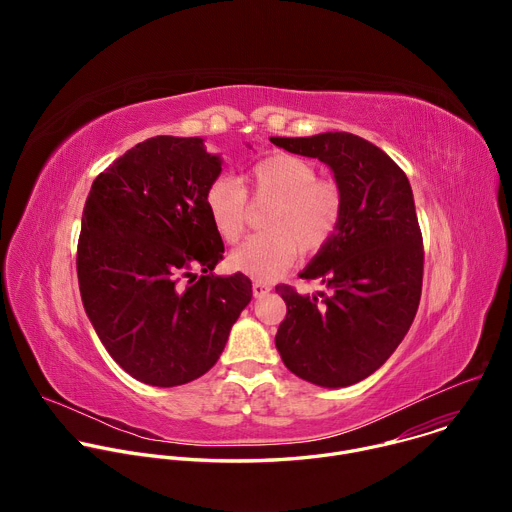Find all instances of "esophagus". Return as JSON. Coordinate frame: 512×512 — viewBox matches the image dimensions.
<instances>
[{"mask_svg": "<svg viewBox=\"0 0 512 512\" xmlns=\"http://www.w3.org/2000/svg\"><path fill=\"white\" fill-rule=\"evenodd\" d=\"M269 291H271V283L261 281V279H255V281H253V296H255V298H263L265 294H269Z\"/></svg>", "mask_w": 512, "mask_h": 512, "instance_id": "obj_1", "label": "esophagus"}]
</instances>
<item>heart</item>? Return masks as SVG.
<instances>
[{"label": "heart", "instance_id": "heart-1", "mask_svg": "<svg viewBox=\"0 0 512 512\" xmlns=\"http://www.w3.org/2000/svg\"><path fill=\"white\" fill-rule=\"evenodd\" d=\"M243 184L216 176L204 192L210 223L227 243H237L247 229L249 198L273 200L259 233L237 247L229 263L255 279H271L296 259L298 251L316 253L336 235L344 216V192L332 178H318V168L291 154L259 160Z\"/></svg>", "mask_w": 512, "mask_h": 512}]
</instances>
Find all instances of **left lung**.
<instances>
[{
  "instance_id": "8db88e82",
  "label": "left lung",
  "mask_w": 512,
  "mask_h": 512,
  "mask_svg": "<svg viewBox=\"0 0 512 512\" xmlns=\"http://www.w3.org/2000/svg\"><path fill=\"white\" fill-rule=\"evenodd\" d=\"M271 143L328 164L344 192L336 235L300 275L320 279L328 291L302 296L296 287L279 285L287 314L275 346L300 379L348 387L381 367L415 318L423 239L413 192L405 172L358 135L328 131L271 137Z\"/></svg>"
}]
</instances>
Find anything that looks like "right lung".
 Returning <instances> with one entry per match:
<instances>
[{"mask_svg": "<svg viewBox=\"0 0 512 512\" xmlns=\"http://www.w3.org/2000/svg\"><path fill=\"white\" fill-rule=\"evenodd\" d=\"M221 170L200 137L156 135L91 186L77 249L83 306L113 360L145 385L210 371L253 298L247 275L210 273L225 245L204 192Z\"/></svg>", "mask_w": 512, "mask_h": 512, "instance_id": "right-lung-1", "label": "right lung"}]
</instances>
